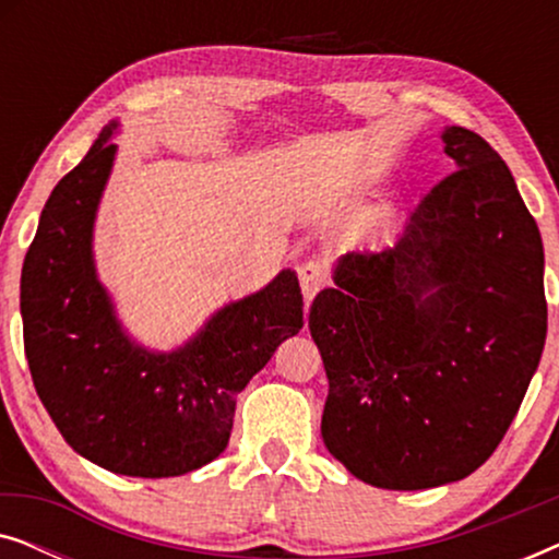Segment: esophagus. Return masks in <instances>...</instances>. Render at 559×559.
<instances>
[{"label":"esophagus","instance_id":"obj_1","mask_svg":"<svg viewBox=\"0 0 559 559\" xmlns=\"http://www.w3.org/2000/svg\"><path fill=\"white\" fill-rule=\"evenodd\" d=\"M297 280H300L305 300H312L318 295V289L325 285L328 280V262L323 257H310L297 266Z\"/></svg>","mask_w":559,"mask_h":559}]
</instances>
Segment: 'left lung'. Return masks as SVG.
I'll list each match as a JSON object with an SVG mask.
<instances>
[{
    "mask_svg": "<svg viewBox=\"0 0 559 559\" xmlns=\"http://www.w3.org/2000/svg\"><path fill=\"white\" fill-rule=\"evenodd\" d=\"M442 142L457 170L392 247L341 257L308 318L328 377L325 448L392 491L480 468L547 338L542 236L507 163L471 129L448 127Z\"/></svg>",
    "mask_w": 559,
    "mask_h": 559,
    "instance_id": "obj_1",
    "label": "left lung"
}]
</instances>
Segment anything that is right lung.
<instances>
[{"mask_svg": "<svg viewBox=\"0 0 559 559\" xmlns=\"http://www.w3.org/2000/svg\"><path fill=\"white\" fill-rule=\"evenodd\" d=\"M114 129L117 121L43 209L20 282L25 356L37 396L75 453L121 476H182L224 453L236 394L302 328V293L285 270L173 354L134 346L91 257Z\"/></svg>", "mask_w": 559, "mask_h": 559, "instance_id": "right-lung-1", "label": "right lung"}]
</instances>
